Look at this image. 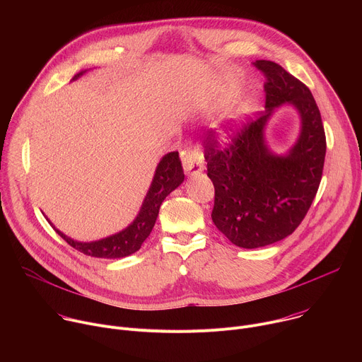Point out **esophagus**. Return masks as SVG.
I'll use <instances>...</instances> for the list:
<instances>
[{"mask_svg":"<svg viewBox=\"0 0 362 362\" xmlns=\"http://www.w3.org/2000/svg\"><path fill=\"white\" fill-rule=\"evenodd\" d=\"M183 168L186 175L194 176L204 169V159L199 148H189L183 154Z\"/></svg>","mask_w":362,"mask_h":362,"instance_id":"1","label":"esophagus"}]
</instances>
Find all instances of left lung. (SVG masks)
Returning a JSON list of instances; mask_svg holds the SVG:
<instances>
[{"label":"left lung","mask_w":362,"mask_h":362,"mask_svg":"<svg viewBox=\"0 0 362 362\" xmlns=\"http://www.w3.org/2000/svg\"><path fill=\"white\" fill-rule=\"evenodd\" d=\"M253 66L267 77L261 117L239 127L225 147L214 130L203 141L215 186L212 221L233 245L246 249L282 240L299 226L318 192L327 151L321 113L309 88L274 62ZM286 102L301 116V133L286 156L278 157L266 146L264 127Z\"/></svg>","instance_id":"8db88e82"}]
</instances>
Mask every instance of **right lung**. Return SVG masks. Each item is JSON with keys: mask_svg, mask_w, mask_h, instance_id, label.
Returning a JSON list of instances; mask_svg holds the SVG:
<instances>
[{"mask_svg": "<svg viewBox=\"0 0 362 362\" xmlns=\"http://www.w3.org/2000/svg\"><path fill=\"white\" fill-rule=\"evenodd\" d=\"M83 73L86 71H80L73 77V80L78 78ZM183 180H185V173H183L182 162L179 159V153L177 151L168 153L156 168V173H154L150 189L141 204V209L136 216V219L133 221V223L129 225L122 232L105 239H100L95 242H77L66 236L59 229H56L49 221L48 223L54 228V230L70 246H73L74 249L80 250L84 255L94 256V257H105V259H117V257H124L140 249L141 243L147 239L154 223H156L162 202L177 186H180Z\"/></svg>", "mask_w": 362, "mask_h": 362, "instance_id": "obj_1", "label": "right lung"}]
</instances>
